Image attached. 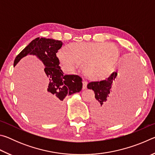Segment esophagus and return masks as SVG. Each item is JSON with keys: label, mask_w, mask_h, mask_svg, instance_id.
I'll use <instances>...</instances> for the list:
<instances>
[{"label": "esophagus", "mask_w": 155, "mask_h": 155, "mask_svg": "<svg viewBox=\"0 0 155 155\" xmlns=\"http://www.w3.org/2000/svg\"><path fill=\"white\" fill-rule=\"evenodd\" d=\"M87 82L86 81H83V90H85L87 88Z\"/></svg>", "instance_id": "1"}]
</instances>
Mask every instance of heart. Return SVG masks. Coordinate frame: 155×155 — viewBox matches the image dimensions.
Instances as JSON below:
<instances>
[{"label": "heart", "instance_id": "b5f03b06", "mask_svg": "<svg viewBox=\"0 0 155 155\" xmlns=\"http://www.w3.org/2000/svg\"><path fill=\"white\" fill-rule=\"evenodd\" d=\"M59 49L57 58L64 67L75 70L80 64L89 78L100 79L108 73L119 56V48L113 43L78 42Z\"/></svg>", "mask_w": 155, "mask_h": 155}]
</instances>
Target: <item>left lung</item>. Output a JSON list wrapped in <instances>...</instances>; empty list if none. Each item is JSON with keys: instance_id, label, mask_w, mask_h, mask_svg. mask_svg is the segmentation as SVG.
<instances>
[{"instance_id": "obj_1", "label": "left lung", "mask_w": 155, "mask_h": 155, "mask_svg": "<svg viewBox=\"0 0 155 155\" xmlns=\"http://www.w3.org/2000/svg\"><path fill=\"white\" fill-rule=\"evenodd\" d=\"M141 79L140 67L125 62L120 72H112L105 80L89 83L87 88L95 94L96 101L91 107L95 121L111 124L128 116L139 101Z\"/></svg>"}]
</instances>
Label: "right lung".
I'll list each match as a JSON object with an SVG mask.
<instances>
[{"label":"right lung","mask_w":155,"mask_h":155,"mask_svg":"<svg viewBox=\"0 0 155 155\" xmlns=\"http://www.w3.org/2000/svg\"><path fill=\"white\" fill-rule=\"evenodd\" d=\"M62 44V41L59 40L38 38L31 41L18 54L14 63V66H15L21 59L28 54L35 55L42 61L49 83L40 94L41 104L52 113L54 120L63 117V101L65 96L79 92L83 87L82 78L79 76L65 75L61 69L56 54Z\"/></svg>","instance_id":"obj_1"}]
</instances>
